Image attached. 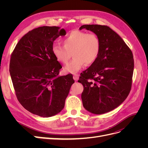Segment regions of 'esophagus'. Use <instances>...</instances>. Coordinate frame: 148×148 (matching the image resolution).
Instances as JSON below:
<instances>
[{
  "instance_id": "esophagus-1",
  "label": "esophagus",
  "mask_w": 148,
  "mask_h": 148,
  "mask_svg": "<svg viewBox=\"0 0 148 148\" xmlns=\"http://www.w3.org/2000/svg\"><path fill=\"white\" fill-rule=\"evenodd\" d=\"M73 79H74V80L75 81H78V79H79V75H77V74H75V75H73Z\"/></svg>"
}]
</instances>
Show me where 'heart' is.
I'll list each match as a JSON object with an SVG mask.
<instances>
[{
    "instance_id": "obj_1",
    "label": "heart",
    "mask_w": 148,
    "mask_h": 148,
    "mask_svg": "<svg viewBox=\"0 0 148 148\" xmlns=\"http://www.w3.org/2000/svg\"><path fill=\"white\" fill-rule=\"evenodd\" d=\"M64 46L56 44L52 47V53L60 63L66 64L71 57L73 59L64 68L66 73H76L84 65H91L99 56L101 41L95 34L74 30L63 40Z\"/></svg>"
}]
</instances>
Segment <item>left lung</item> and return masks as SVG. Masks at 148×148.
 Wrapping results in <instances>:
<instances>
[{
  "label": "left lung",
  "instance_id": "1",
  "mask_svg": "<svg viewBox=\"0 0 148 148\" xmlns=\"http://www.w3.org/2000/svg\"><path fill=\"white\" fill-rule=\"evenodd\" d=\"M79 29L92 31L101 41L99 57L81 73L78 80L84 87L83 107L92 114L109 112L122 104L131 90L134 70L132 52L109 26L84 25Z\"/></svg>",
  "mask_w": 148,
  "mask_h": 148
}]
</instances>
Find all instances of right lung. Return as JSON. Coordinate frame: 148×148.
Segmentation results:
<instances>
[{
  "instance_id": "add662e5",
  "label": "right lung",
  "mask_w": 148,
  "mask_h": 148,
  "mask_svg": "<svg viewBox=\"0 0 148 148\" xmlns=\"http://www.w3.org/2000/svg\"><path fill=\"white\" fill-rule=\"evenodd\" d=\"M65 34L58 26L35 28L21 38L12 53L9 71L17 99L40 117L59 113L75 82L71 74L59 75L62 66L52 53L53 41Z\"/></svg>"
}]
</instances>
